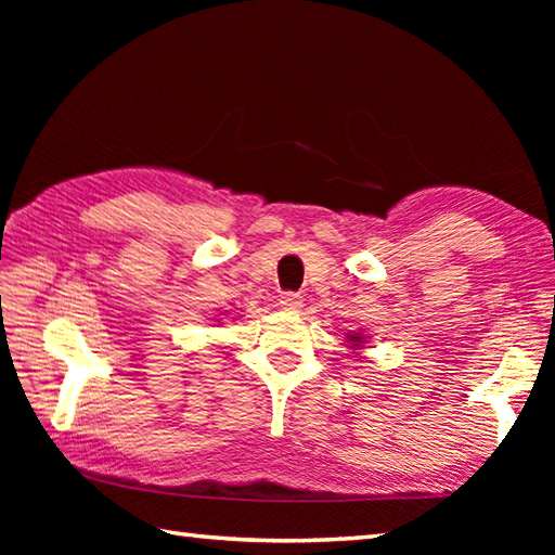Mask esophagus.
<instances>
[{
  "mask_svg": "<svg viewBox=\"0 0 555 555\" xmlns=\"http://www.w3.org/2000/svg\"><path fill=\"white\" fill-rule=\"evenodd\" d=\"M279 305L288 312H298L302 308V296H298V293H284V296H281V300H279Z\"/></svg>",
  "mask_w": 555,
  "mask_h": 555,
  "instance_id": "esophagus-1",
  "label": "esophagus"
}]
</instances>
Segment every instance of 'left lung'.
I'll list each match as a JSON object with an SVG mask.
<instances>
[{
	"mask_svg": "<svg viewBox=\"0 0 555 555\" xmlns=\"http://www.w3.org/2000/svg\"><path fill=\"white\" fill-rule=\"evenodd\" d=\"M348 340H352V346H360V344H362L360 334H348Z\"/></svg>",
	"mask_w": 555,
	"mask_h": 555,
	"instance_id": "1",
	"label": "left lung"
}]
</instances>
